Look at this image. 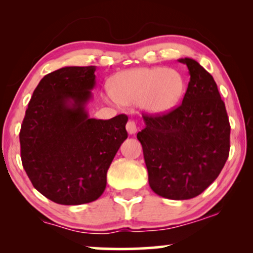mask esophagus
Segmentation results:
<instances>
[{"label":"esophagus","mask_w":253,"mask_h":253,"mask_svg":"<svg viewBox=\"0 0 253 253\" xmlns=\"http://www.w3.org/2000/svg\"><path fill=\"white\" fill-rule=\"evenodd\" d=\"M126 127L127 133L134 134L137 132V124H136V122H133V121H129V122L126 123Z\"/></svg>","instance_id":"esophagus-1"}]
</instances>
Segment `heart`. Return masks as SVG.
Returning a JSON list of instances; mask_svg holds the SVG:
<instances>
[{
	"label": "heart",
	"instance_id": "1",
	"mask_svg": "<svg viewBox=\"0 0 253 253\" xmlns=\"http://www.w3.org/2000/svg\"><path fill=\"white\" fill-rule=\"evenodd\" d=\"M114 101L123 106L139 103L151 115L170 112L181 101L185 81L175 69L136 68L115 75L109 84Z\"/></svg>",
	"mask_w": 253,
	"mask_h": 253
}]
</instances>
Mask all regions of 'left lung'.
<instances>
[{"label": "left lung", "mask_w": 253, "mask_h": 253, "mask_svg": "<svg viewBox=\"0 0 253 253\" xmlns=\"http://www.w3.org/2000/svg\"><path fill=\"white\" fill-rule=\"evenodd\" d=\"M190 82L181 106L162 116H144L137 133L148 183L157 195L191 199L212 184L229 155L230 126L212 76L192 58H179Z\"/></svg>", "instance_id": "obj_1"}]
</instances>
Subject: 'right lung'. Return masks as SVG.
<instances>
[{"label":"right lung","mask_w":253,"mask_h":253,"mask_svg":"<svg viewBox=\"0 0 253 253\" xmlns=\"http://www.w3.org/2000/svg\"><path fill=\"white\" fill-rule=\"evenodd\" d=\"M95 67H64L44 76L30 100L19 133L23 167L34 188L61 205L94 202L127 138L126 115L91 119Z\"/></svg>","instance_id":"add662e5"}]
</instances>
